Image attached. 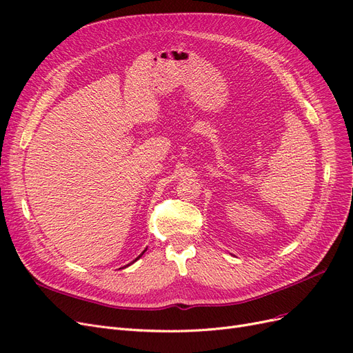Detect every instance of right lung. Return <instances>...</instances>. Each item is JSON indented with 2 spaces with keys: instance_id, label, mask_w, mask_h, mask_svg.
Here are the masks:
<instances>
[{
  "instance_id": "add662e5",
  "label": "right lung",
  "mask_w": 353,
  "mask_h": 353,
  "mask_svg": "<svg viewBox=\"0 0 353 353\" xmlns=\"http://www.w3.org/2000/svg\"><path fill=\"white\" fill-rule=\"evenodd\" d=\"M145 252H147V249H145V250H143V252H142V253H141V254H139V256H138V257H137V259L134 260V262H137V260H138V259H139V257H141V256H142L143 253H145ZM134 262H132V263H134ZM132 263H129V265H132ZM129 265H126V266H123V268H128ZM123 268H121V269H123Z\"/></svg>"
}]
</instances>
